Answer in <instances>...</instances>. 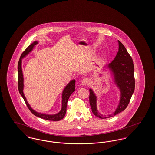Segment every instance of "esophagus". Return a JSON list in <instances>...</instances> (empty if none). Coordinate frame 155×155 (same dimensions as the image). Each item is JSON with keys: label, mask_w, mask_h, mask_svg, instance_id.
<instances>
[{"label": "esophagus", "mask_w": 155, "mask_h": 155, "mask_svg": "<svg viewBox=\"0 0 155 155\" xmlns=\"http://www.w3.org/2000/svg\"><path fill=\"white\" fill-rule=\"evenodd\" d=\"M89 84V81L87 78H84L82 81V84L84 85V86H86V85H87Z\"/></svg>", "instance_id": "esophagus-1"}]
</instances>
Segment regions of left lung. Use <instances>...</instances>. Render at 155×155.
Instances as JSON below:
<instances>
[{
  "mask_svg": "<svg viewBox=\"0 0 155 155\" xmlns=\"http://www.w3.org/2000/svg\"><path fill=\"white\" fill-rule=\"evenodd\" d=\"M118 52L113 60L106 67L112 72L114 83L120 90V101L115 111L111 115H103L97 108V96L93 90L90 89L89 102L92 112L97 117L106 119L113 117L124 111L128 106L135 90L134 66L131 57L127 49L118 40Z\"/></svg>",
  "mask_w": 155,
  "mask_h": 155,
  "instance_id": "left-lung-1",
  "label": "left lung"
}]
</instances>
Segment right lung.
<instances>
[{
    "mask_svg": "<svg viewBox=\"0 0 155 155\" xmlns=\"http://www.w3.org/2000/svg\"><path fill=\"white\" fill-rule=\"evenodd\" d=\"M38 41H34L31 44L28 48L23 52L21 54L20 58L19 59L18 65V89L20 94H21V97L23 98L25 102L26 103V105L27 106L29 110L30 111L35 115V116L38 117L40 118H42L43 119L47 120H52V121H59L63 119L65 115L66 112V106H67V102L68 101L69 98L71 94H72L75 91V80H73L71 81V82L66 85L65 89L62 91V108L61 111L56 114L54 115H48L45 114H41V113H38L36 111L33 110L32 108L31 107L29 104L28 103L27 99L25 98L23 93L24 89V78L23 74V71H22V68H21V62H22V58H23L24 57L28 55V54L33 50L34 47L38 44Z\"/></svg>",
    "mask_w": 155,
    "mask_h": 155,
    "instance_id": "obj_1",
    "label": "right lung"
}]
</instances>
